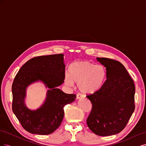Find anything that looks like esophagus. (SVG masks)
I'll return each instance as SVG.
<instances>
[{"label": "esophagus", "instance_id": "esophagus-1", "mask_svg": "<svg viewBox=\"0 0 146 146\" xmlns=\"http://www.w3.org/2000/svg\"><path fill=\"white\" fill-rule=\"evenodd\" d=\"M82 96L80 94H77V97H76V99L78 100V99H82Z\"/></svg>", "mask_w": 146, "mask_h": 146}]
</instances>
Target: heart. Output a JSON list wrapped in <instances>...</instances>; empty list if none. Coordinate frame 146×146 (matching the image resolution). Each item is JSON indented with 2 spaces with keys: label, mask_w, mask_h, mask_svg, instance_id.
<instances>
[{
  "label": "heart",
  "mask_w": 146,
  "mask_h": 146,
  "mask_svg": "<svg viewBox=\"0 0 146 146\" xmlns=\"http://www.w3.org/2000/svg\"><path fill=\"white\" fill-rule=\"evenodd\" d=\"M68 71L64 76L65 85L71 87L77 83L78 90L85 94L98 92L107 79V70L103 65L86 60L72 63Z\"/></svg>",
  "instance_id": "obj_1"
}]
</instances>
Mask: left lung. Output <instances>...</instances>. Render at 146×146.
Here are the masks:
<instances>
[{
    "label": "left lung",
    "instance_id": "left-lung-1",
    "mask_svg": "<svg viewBox=\"0 0 146 146\" xmlns=\"http://www.w3.org/2000/svg\"><path fill=\"white\" fill-rule=\"evenodd\" d=\"M96 59L106 68L107 80L98 92L86 96L92 104L87 125L97 135H116L124 129L135 110L134 82L120 62Z\"/></svg>",
    "mask_w": 146,
    "mask_h": 146
}]
</instances>
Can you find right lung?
<instances>
[{"label":"right lung","instance_id":"right-lung-1","mask_svg":"<svg viewBox=\"0 0 146 146\" xmlns=\"http://www.w3.org/2000/svg\"><path fill=\"white\" fill-rule=\"evenodd\" d=\"M64 76L63 54L35 57L21 68L12 85V110L25 130L46 135L59 127L64 115V107L76 98V94L64 93L58 88ZM39 81L48 89L46 98L40 108L32 110L25 105L26 91L31 84Z\"/></svg>","mask_w":146,"mask_h":146}]
</instances>
